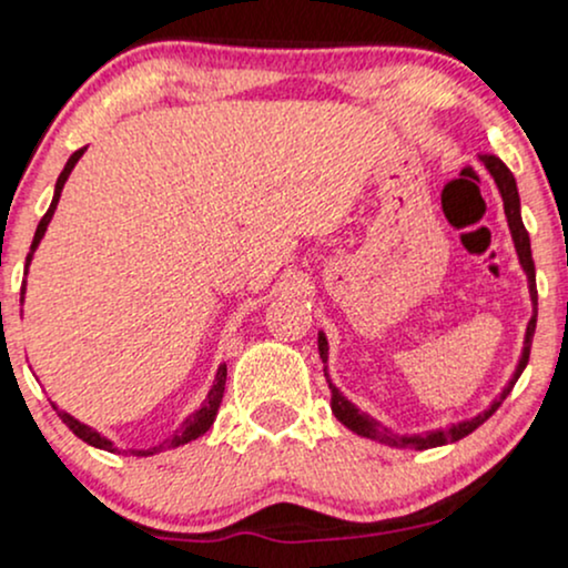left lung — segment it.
<instances>
[{"label": "left lung", "instance_id": "obj_1", "mask_svg": "<svg viewBox=\"0 0 568 568\" xmlns=\"http://www.w3.org/2000/svg\"><path fill=\"white\" fill-rule=\"evenodd\" d=\"M478 162L486 168L488 175H491V179H494V184H497V189H499L501 205H505L507 226H510V237H513L515 253H518V264H520V270L526 272V280H529L531 321H529V325H526L524 349H520L518 363H515V371H513L510 382H507L505 387H501V393L494 397L491 406L480 410V414L470 416V419L454 422V425H448V427L427 429V433H395V429L384 427L379 419H374V416L366 414V410L357 408L355 403H352L349 397L344 395L334 382H331V376H328V338H325L323 331H317V349H321V361H323V366H325L323 374H325V382H328V387H331V410H334V416H336L338 422H342L344 427L352 429V433H355V435H361V438L379 440V443H384V446H393V448H414V452H425V448L446 446V443L462 440V438H465V435H470L473 429H478L480 425H484L488 416H491L494 410L501 406V400H505V397L510 395L513 384L518 382V376L524 374L526 363H529L531 338H534V331H537V280H534L531 240H529V232H526V226H524V219H520L518 184H515V175L510 173V168H507L499 158H494V154H480Z\"/></svg>", "mask_w": 568, "mask_h": 568}]
</instances>
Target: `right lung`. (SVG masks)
Here are the masks:
<instances>
[{"label": "right lung", "mask_w": 568, "mask_h": 568, "mask_svg": "<svg viewBox=\"0 0 568 568\" xmlns=\"http://www.w3.org/2000/svg\"><path fill=\"white\" fill-rule=\"evenodd\" d=\"M82 154H84V149H77V152L69 158L67 165H63L61 175H58L53 202H50L48 213H44L42 221H39V226H37V232H34V240H31V251H29V256H26V275H29V266H31V258H34V251L39 247V243H42L44 232H48V224H50V221H53V213H55V207H58V200H61L63 186H67L69 175H71V171H74V165H77V162H80ZM23 296H26V283H23V288H21V304H23ZM224 384H226V363H221L219 371H216V379H213L211 389H207V397L200 403L197 410H192V414H189L186 419L181 422L179 429H175L171 438L162 440L160 446H154V448H133V452H130V454L149 456V454L165 452V448H179V446H184V443L197 440L200 435H205L207 429H211L213 419H216V414H219L221 397H224ZM53 408L58 410V416H61V419H63V425H67L71 433L77 435V438H82L84 443H90V446H95V448H103V452H114V454L120 452V448H116L114 443L106 438V435H101V433H98V429H93L90 425H84V422H80V419H74V416L69 414V410L58 408L55 403H53Z\"/></svg>", "instance_id": "obj_1"}]
</instances>
